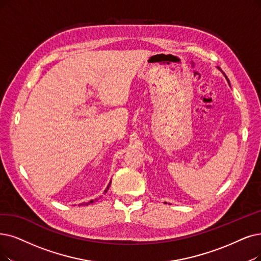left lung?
Instances as JSON below:
<instances>
[{
	"label": "left lung",
	"instance_id": "left-lung-1",
	"mask_svg": "<svg viewBox=\"0 0 261 261\" xmlns=\"http://www.w3.org/2000/svg\"><path fill=\"white\" fill-rule=\"evenodd\" d=\"M227 78V77H226ZM227 80H228V78H227ZM228 82H229V80H228Z\"/></svg>",
	"mask_w": 261,
	"mask_h": 261
}]
</instances>
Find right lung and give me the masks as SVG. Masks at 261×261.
I'll list each match as a JSON object with an SVG mask.
<instances>
[{
	"label": "right lung",
	"instance_id": "obj_1",
	"mask_svg": "<svg viewBox=\"0 0 261 261\" xmlns=\"http://www.w3.org/2000/svg\"><path fill=\"white\" fill-rule=\"evenodd\" d=\"M106 192H107V190H106V191H105V193H106ZM95 200H97V199H95ZM92 202H93V200H91V201H90V202H89V203H92ZM86 204H88V203H86Z\"/></svg>",
	"mask_w": 261,
	"mask_h": 261
}]
</instances>
